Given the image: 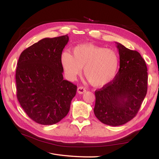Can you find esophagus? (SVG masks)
<instances>
[{
  "label": "esophagus",
  "instance_id": "esophagus-1",
  "mask_svg": "<svg viewBox=\"0 0 159 159\" xmlns=\"http://www.w3.org/2000/svg\"><path fill=\"white\" fill-rule=\"evenodd\" d=\"M86 91V89H85L84 87L83 86H80V87L78 88V92L80 94H83L84 93H85Z\"/></svg>",
  "mask_w": 159,
  "mask_h": 159
}]
</instances>
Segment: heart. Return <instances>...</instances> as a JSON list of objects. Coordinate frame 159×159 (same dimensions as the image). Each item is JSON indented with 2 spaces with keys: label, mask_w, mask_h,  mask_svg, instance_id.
Here are the masks:
<instances>
[{
  "label": "heart",
  "mask_w": 159,
  "mask_h": 159,
  "mask_svg": "<svg viewBox=\"0 0 159 159\" xmlns=\"http://www.w3.org/2000/svg\"><path fill=\"white\" fill-rule=\"evenodd\" d=\"M61 64L67 78L74 80L84 73L89 82L95 87L109 84L117 74L119 65L117 53L111 49L90 44H80L61 55Z\"/></svg>",
  "instance_id": "heart-1"
}]
</instances>
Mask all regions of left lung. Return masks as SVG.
<instances>
[{
    "mask_svg": "<svg viewBox=\"0 0 159 159\" xmlns=\"http://www.w3.org/2000/svg\"><path fill=\"white\" fill-rule=\"evenodd\" d=\"M120 67L115 78L95 91L94 114L107 125L119 126L136 116L147 92L145 61L135 50L115 42Z\"/></svg>",
    "mask_w": 159,
    "mask_h": 159,
    "instance_id": "8db88e82",
    "label": "left lung"
}]
</instances>
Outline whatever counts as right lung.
Segmentation results:
<instances>
[{"label": "right lung", "instance_id": "1", "mask_svg": "<svg viewBox=\"0 0 159 159\" xmlns=\"http://www.w3.org/2000/svg\"><path fill=\"white\" fill-rule=\"evenodd\" d=\"M68 34L46 38L24 50L16 70V96L33 121L56 124L68 113L77 86L64 80L61 55Z\"/></svg>", "mask_w": 159, "mask_h": 159}]
</instances>
